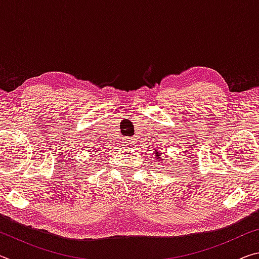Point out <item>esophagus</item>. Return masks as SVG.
I'll use <instances>...</instances> for the list:
<instances>
[{
    "instance_id": "esophagus-1",
    "label": "esophagus",
    "mask_w": 259,
    "mask_h": 259,
    "mask_svg": "<svg viewBox=\"0 0 259 259\" xmlns=\"http://www.w3.org/2000/svg\"><path fill=\"white\" fill-rule=\"evenodd\" d=\"M123 145L126 146V147H131V146H133V145H134V140H133V138H130V137L123 138Z\"/></svg>"
}]
</instances>
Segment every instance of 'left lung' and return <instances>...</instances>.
I'll list each match as a JSON object with an SVG mask.
<instances>
[{"mask_svg": "<svg viewBox=\"0 0 259 259\" xmlns=\"http://www.w3.org/2000/svg\"><path fill=\"white\" fill-rule=\"evenodd\" d=\"M155 154H156V155H155L156 157H161V154H162V153H160V152H156Z\"/></svg>", "mask_w": 259, "mask_h": 259, "instance_id": "1", "label": "left lung"}]
</instances>
